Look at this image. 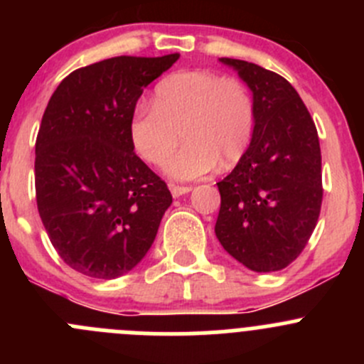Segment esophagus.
Masks as SVG:
<instances>
[{
    "label": "esophagus",
    "instance_id": "34e87169",
    "mask_svg": "<svg viewBox=\"0 0 364 364\" xmlns=\"http://www.w3.org/2000/svg\"><path fill=\"white\" fill-rule=\"evenodd\" d=\"M168 188H171L172 197H181V196H185V193L192 192V186H181V185H174V183H171V185H168Z\"/></svg>",
    "mask_w": 364,
    "mask_h": 364
}]
</instances>
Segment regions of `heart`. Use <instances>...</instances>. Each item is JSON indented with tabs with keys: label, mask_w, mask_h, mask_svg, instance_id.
I'll return each instance as SVG.
<instances>
[{
	"label": "heart",
	"mask_w": 364,
	"mask_h": 364,
	"mask_svg": "<svg viewBox=\"0 0 364 364\" xmlns=\"http://www.w3.org/2000/svg\"><path fill=\"white\" fill-rule=\"evenodd\" d=\"M255 130V102L247 84L211 70L171 73L155 87L153 105L132 112L130 142L146 164L161 167L179 144L185 148L167 164V174L193 181L220 164L236 165L250 148Z\"/></svg>",
	"instance_id": "1"
}]
</instances>
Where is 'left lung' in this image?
Returning a JSON list of instances; mask_svg holds the SVG:
<instances>
[{
	"mask_svg": "<svg viewBox=\"0 0 364 364\" xmlns=\"http://www.w3.org/2000/svg\"><path fill=\"white\" fill-rule=\"evenodd\" d=\"M255 102L250 148L216 183L222 247L257 273L280 271L304 250L321 215L322 171L317 128L287 79L232 58Z\"/></svg>",
	"mask_w": 364,
	"mask_h": 364,
	"instance_id": "1",
	"label": "left lung"
}]
</instances>
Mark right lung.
Masks as SVG:
<instances>
[{
    "label": "right lung",
    "mask_w": 364,
    "mask_h": 364,
    "mask_svg": "<svg viewBox=\"0 0 364 364\" xmlns=\"http://www.w3.org/2000/svg\"><path fill=\"white\" fill-rule=\"evenodd\" d=\"M117 56L73 70L50 97L35 144V190L50 243L72 269L111 280L137 266L172 196L134 151L132 112L178 61Z\"/></svg>",
    "instance_id": "add662e5"
}]
</instances>
